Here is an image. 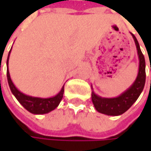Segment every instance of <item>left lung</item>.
<instances>
[{
  "mask_svg": "<svg viewBox=\"0 0 151 151\" xmlns=\"http://www.w3.org/2000/svg\"><path fill=\"white\" fill-rule=\"evenodd\" d=\"M131 34L136 45L138 56L139 60V72L136 80L128 90L125 91L124 93L117 97H101L95 94L94 91H92L91 100L96 110L99 113L110 116H119L123 114L135 102L144 89L145 83V60L139 48V44L138 43L137 38L133 33Z\"/></svg>",
  "mask_w": 151,
  "mask_h": 151,
  "instance_id": "8db88e82",
  "label": "left lung"
}]
</instances>
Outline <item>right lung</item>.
<instances>
[{
  "label": "right lung",
  "instance_id": "obj_1",
  "mask_svg": "<svg viewBox=\"0 0 151 151\" xmlns=\"http://www.w3.org/2000/svg\"><path fill=\"white\" fill-rule=\"evenodd\" d=\"M10 53H11V50L9 52L7 60H6V65H7L6 76H7V81H8L10 89L15 97L17 99V101H19L28 112L33 113V114H44V113H50L54 109H55L59 106L60 102L62 100L63 94H64V86L61 88L60 91L56 96L50 97V98L34 97V96H30L23 94L20 91L17 90V88L15 86L13 82L12 81V79L10 77V73H9L8 70V60Z\"/></svg>",
  "mask_w": 151,
  "mask_h": 151
}]
</instances>
